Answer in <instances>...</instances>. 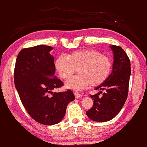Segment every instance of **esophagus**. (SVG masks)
Instances as JSON below:
<instances>
[{
  "mask_svg": "<svg viewBox=\"0 0 147 147\" xmlns=\"http://www.w3.org/2000/svg\"><path fill=\"white\" fill-rule=\"evenodd\" d=\"M74 95H75V96H76V98H81V97H82V95H81V94H80V93H77V92H75V93H74Z\"/></svg>",
  "mask_w": 147,
  "mask_h": 147,
  "instance_id": "esophagus-1",
  "label": "esophagus"
}]
</instances>
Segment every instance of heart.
Listing matches in <instances>:
<instances>
[{
    "mask_svg": "<svg viewBox=\"0 0 147 147\" xmlns=\"http://www.w3.org/2000/svg\"><path fill=\"white\" fill-rule=\"evenodd\" d=\"M59 76L68 79L76 72L79 74L66 82L67 88L81 90L89 86H98L107 81L112 71L113 62L109 57L93 49L71 52L67 57L60 56L55 61Z\"/></svg>",
    "mask_w": 147,
    "mask_h": 147,
    "instance_id": "heart-1",
    "label": "heart"
}]
</instances>
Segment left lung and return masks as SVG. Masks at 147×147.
Masks as SVG:
<instances>
[{"label":"left lung","instance_id":"left-lung-1","mask_svg":"<svg viewBox=\"0 0 147 147\" xmlns=\"http://www.w3.org/2000/svg\"><path fill=\"white\" fill-rule=\"evenodd\" d=\"M113 52L112 71L104 84L95 88V90L104 91L91 95L93 100V106L86 111L91 120L105 122L115 118L120 111L128 95L129 79L131 76V63L125 52L120 47L111 45Z\"/></svg>","mask_w":147,"mask_h":147}]
</instances>
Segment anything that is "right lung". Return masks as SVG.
<instances>
[{
    "mask_svg": "<svg viewBox=\"0 0 147 147\" xmlns=\"http://www.w3.org/2000/svg\"><path fill=\"white\" fill-rule=\"evenodd\" d=\"M52 49L46 45L22 49L16 58L14 72L16 89L25 109L34 120L46 125L60 122L68 104L75 99L70 90L52 91L63 85L54 76V59L50 54Z\"/></svg>",
    "mask_w": 147,
    "mask_h": 147,
    "instance_id": "1",
    "label": "right lung"
}]
</instances>
